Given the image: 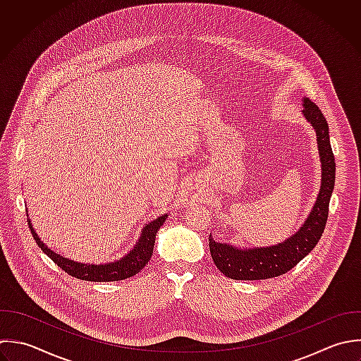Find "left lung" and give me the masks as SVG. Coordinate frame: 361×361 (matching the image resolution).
Returning a JSON list of instances; mask_svg holds the SVG:
<instances>
[{
  "label": "left lung",
  "instance_id": "obj_1",
  "mask_svg": "<svg viewBox=\"0 0 361 361\" xmlns=\"http://www.w3.org/2000/svg\"><path fill=\"white\" fill-rule=\"evenodd\" d=\"M302 112L317 130L322 161V185L317 204L302 228L277 246L239 250L229 245L216 243L209 235L212 260L221 273L232 280H266L286 274L318 245L325 231L329 201L335 188L336 163L329 139V126L322 111L315 102L305 98Z\"/></svg>",
  "mask_w": 361,
  "mask_h": 361
}]
</instances>
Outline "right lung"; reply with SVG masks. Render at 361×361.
<instances>
[{
  "mask_svg": "<svg viewBox=\"0 0 361 361\" xmlns=\"http://www.w3.org/2000/svg\"><path fill=\"white\" fill-rule=\"evenodd\" d=\"M166 218H167V215H163V216L157 218L156 221L150 222L149 225H146L137 245L123 259H121L119 262H114L109 264H99V266L75 263L73 260L61 257L60 255H56L54 252L47 249L43 242H40V239L35 233L29 219H27V225H29L33 239L36 240V245L42 249V252H44L68 276L75 277L78 280H85V281H95V283L105 281L106 283V281H119V280L130 279L135 274H137L147 264V262L150 260L152 253H153L156 233L160 229V226L164 224Z\"/></svg>",
  "mask_w": 361,
  "mask_h": 361,
  "instance_id": "obj_1",
  "label": "right lung"
}]
</instances>
